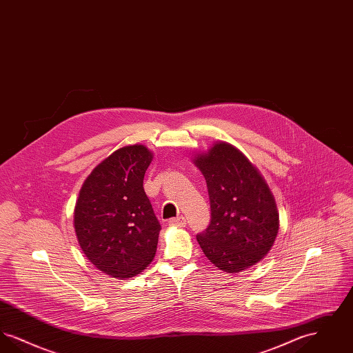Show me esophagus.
<instances>
[{
	"label": "esophagus",
	"instance_id": "esophagus-1",
	"mask_svg": "<svg viewBox=\"0 0 353 353\" xmlns=\"http://www.w3.org/2000/svg\"><path fill=\"white\" fill-rule=\"evenodd\" d=\"M169 225L170 226H177V228H183L186 225V219L183 216H179V217H174V219H169Z\"/></svg>",
	"mask_w": 353,
	"mask_h": 353
}]
</instances>
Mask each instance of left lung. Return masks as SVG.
Masks as SVG:
<instances>
[{
	"instance_id": "8db88e82",
	"label": "left lung",
	"mask_w": 353,
	"mask_h": 353,
	"mask_svg": "<svg viewBox=\"0 0 353 353\" xmlns=\"http://www.w3.org/2000/svg\"><path fill=\"white\" fill-rule=\"evenodd\" d=\"M206 180L210 222L197 234L208 259L225 272H239L270 252L279 216L269 186L252 163L228 143L194 159Z\"/></svg>"
}]
</instances>
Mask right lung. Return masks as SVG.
I'll return each instance as SVG.
<instances>
[{"label": "right lung", "mask_w": 353, "mask_h": 353, "mask_svg": "<svg viewBox=\"0 0 353 353\" xmlns=\"http://www.w3.org/2000/svg\"><path fill=\"white\" fill-rule=\"evenodd\" d=\"M152 153L128 145L110 154L91 172L74 212L78 242L98 269L130 278L153 259L161 225L144 192Z\"/></svg>", "instance_id": "1"}]
</instances>
